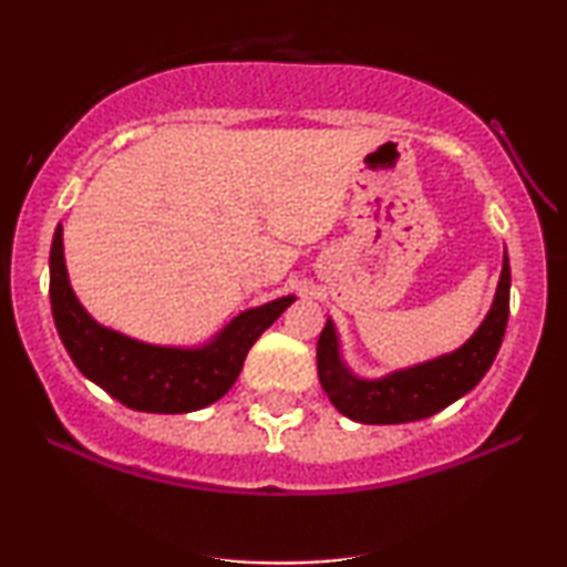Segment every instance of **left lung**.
<instances>
[{"label":"left lung","mask_w":567,"mask_h":567,"mask_svg":"<svg viewBox=\"0 0 567 567\" xmlns=\"http://www.w3.org/2000/svg\"><path fill=\"white\" fill-rule=\"evenodd\" d=\"M509 258L504 254L499 286L482 327L458 350L415 368L364 380L350 372L339 354L334 321L327 319L317 344V370L324 393L339 413L357 423H411L443 411L478 385L499 352L509 319Z\"/></svg>","instance_id":"1"}]
</instances>
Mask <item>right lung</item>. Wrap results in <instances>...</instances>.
<instances>
[{
    "instance_id": "obj_1",
    "label": "right lung",
    "mask_w": 567,
    "mask_h": 567,
    "mask_svg": "<svg viewBox=\"0 0 567 567\" xmlns=\"http://www.w3.org/2000/svg\"><path fill=\"white\" fill-rule=\"evenodd\" d=\"M296 296L248 309L203 347L146 344L95 321L68 278L63 225L50 248V303L58 334L85 378L132 411L193 413L220 400L238 380L246 354Z\"/></svg>"
}]
</instances>
